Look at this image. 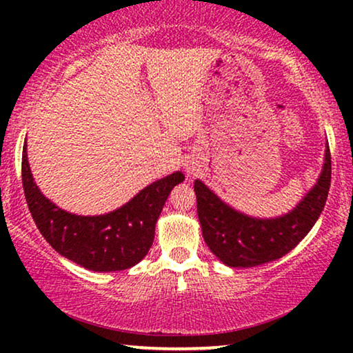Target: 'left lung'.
Here are the masks:
<instances>
[{
  "label": "left lung",
  "instance_id": "left-lung-1",
  "mask_svg": "<svg viewBox=\"0 0 353 353\" xmlns=\"http://www.w3.org/2000/svg\"><path fill=\"white\" fill-rule=\"evenodd\" d=\"M27 148L26 138L22 151L23 194L38 230L57 254L96 273L132 268L146 257L154 241L156 221L175 186H172L173 175L148 185L127 204L109 214L79 215L64 210L43 194L33 178ZM176 175L181 173L176 172Z\"/></svg>",
  "mask_w": 353,
  "mask_h": 353
}]
</instances>
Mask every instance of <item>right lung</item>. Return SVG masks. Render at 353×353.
<instances>
[{
    "instance_id": "right-lung-1",
    "label": "right lung",
    "mask_w": 353,
    "mask_h": 353,
    "mask_svg": "<svg viewBox=\"0 0 353 353\" xmlns=\"http://www.w3.org/2000/svg\"><path fill=\"white\" fill-rule=\"evenodd\" d=\"M330 185L331 154L326 149L315 186L296 209L276 219H257L234 210L204 181L196 180L197 215L205 244L220 262L233 268H250L281 259L315 225L325 207Z\"/></svg>"
}]
</instances>
